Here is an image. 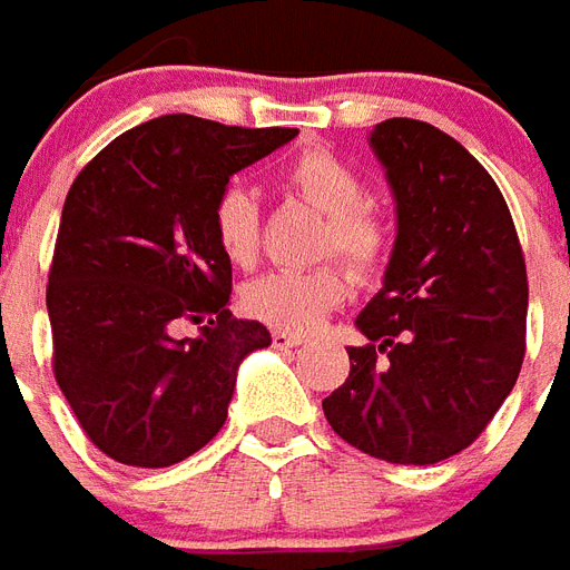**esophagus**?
Masks as SVG:
<instances>
[{"mask_svg": "<svg viewBox=\"0 0 570 570\" xmlns=\"http://www.w3.org/2000/svg\"><path fill=\"white\" fill-rule=\"evenodd\" d=\"M272 341H274V347L289 350V347H298V344L305 341V335H296V332H284V328H274Z\"/></svg>", "mask_w": 570, "mask_h": 570, "instance_id": "34e87169", "label": "esophagus"}]
</instances>
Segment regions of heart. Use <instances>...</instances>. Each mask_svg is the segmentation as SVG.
Returning a JSON list of instances; mask_svg holds the SVG:
<instances>
[{
	"mask_svg": "<svg viewBox=\"0 0 570 570\" xmlns=\"http://www.w3.org/2000/svg\"><path fill=\"white\" fill-rule=\"evenodd\" d=\"M284 187L326 214L320 235V256H341L356 277L371 281L383 272L392 253V229L368 202V184L347 159L323 147H307L281 171ZM210 229L220 253L238 268H250L259 256V208L244 187H226L210 210ZM350 296L344 265L323 263L314 268H277L253 277L242 289V305L250 317L274 328L307 332L328 311Z\"/></svg>",
	"mask_w": 570,
	"mask_h": 570,
	"instance_id": "b5f03b06",
	"label": "heart"
}]
</instances>
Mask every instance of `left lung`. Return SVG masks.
Wrapping results in <instances>:
<instances>
[{
	"instance_id": "8db88e82",
	"label": "left lung",
	"mask_w": 570,
	"mask_h": 570,
	"mask_svg": "<svg viewBox=\"0 0 570 570\" xmlns=\"http://www.w3.org/2000/svg\"><path fill=\"white\" fill-rule=\"evenodd\" d=\"M399 205L383 289L356 317L368 338L323 399L347 444L392 465H435L471 446L520 377L529 277L499 184L423 120L374 126Z\"/></svg>"
}]
</instances>
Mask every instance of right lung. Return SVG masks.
<instances>
[{
	"label": "right lung",
	"mask_w": 570,
	"mask_h": 570,
	"mask_svg": "<svg viewBox=\"0 0 570 570\" xmlns=\"http://www.w3.org/2000/svg\"><path fill=\"white\" fill-rule=\"evenodd\" d=\"M298 129L166 114L92 156L71 184L48 274L53 377L114 462L168 468L220 432L247 353L272 344L238 320L210 210L235 171ZM205 322L199 340H178Z\"/></svg>",
	"instance_id": "obj_1"
}]
</instances>
